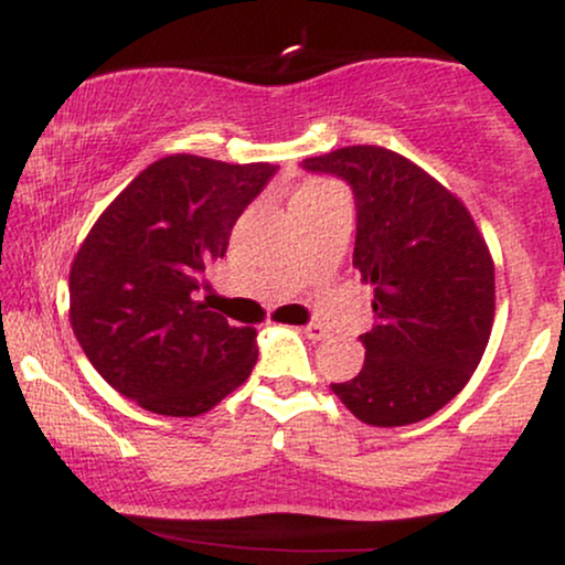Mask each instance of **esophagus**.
<instances>
[{"label":"esophagus","mask_w":565,"mask_h":565,"mask_svg":"<svg viewBox=\"0 0 565 565\" xmlns=\"http://www.w3.org/2000/svg\"><path fill=\"white\" fill-rule=\"evenodd\" d=\"M302 334L308 337V340L319 342V340H323V337H327V329L319 327V323H308V327H302Z\"/></svg>","instance_id":"1"}]
</instances>
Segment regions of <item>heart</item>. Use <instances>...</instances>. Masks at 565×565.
<instances>
[{
  "mask_svg": "<svg viewBox=\"0 0 565 565\" xmlns=\"http://www.w3.org/2000/svg\"><path fill=\"white\" fill-rule=\"evenodd\" d=\"M329 199H342V188L337 183H329V180H313L305 188H300L295 196V204L291 206H313V204H323Z\"/></svg>",
  "mask_w": 565,
  "mask_h": 565,
  "instance_id": "b5f03b06",
  "label": "heart"
}]
</instances>
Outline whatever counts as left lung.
<instances>
[{"label":"left lung","instance_id":"obj_1","mask_svg":"<svg viewBox=\"0 0 565 565\" xmlns=\"http://www.w3.org/2000/svg\"><path fill=\"white\" fill-rule=\"evenodd\" d=\"M302 170L353 188V268L374 289L364 369L332 391L366 425L419 423L468 385L489 345V246L462 201L387 148H337L305 159Z\"/></svg>","mask_w":565,"mask_h":565}]
</instances>
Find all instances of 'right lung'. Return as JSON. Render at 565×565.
Returning <instances> with one entry per match:
<instances>
[{"mask_svg":"<svg viewBox=\"0 0 565 565\" xmlns=\"http://www.w3.org/2000/svg\"><path fill=\"white\" fill-rule=\"evenodd\" d=\"M278 167L174 153L106 206L68 276L71 327L89 364L125 398L196 417L257 364V332L199 300L236 220Z\"/></svg>","mask_w":565,"mask_h":565,"instance_id":"add662e5","label":"right lung"}]
</instances>
